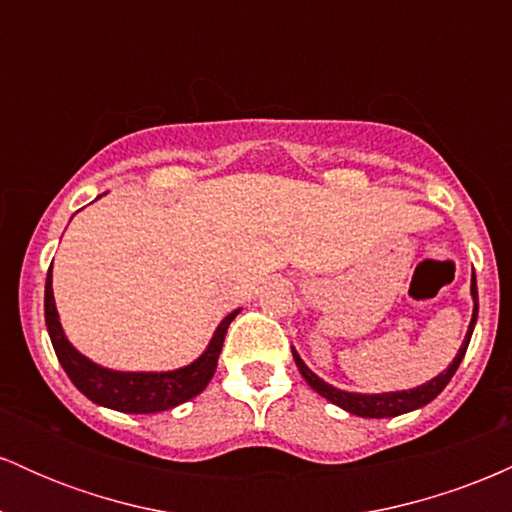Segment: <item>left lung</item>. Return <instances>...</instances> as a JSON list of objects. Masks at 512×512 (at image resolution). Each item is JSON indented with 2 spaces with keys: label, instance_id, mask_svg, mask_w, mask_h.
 I'll return each mask as SVG.
<instances>
[{
  "label": "left lung",
  "instance_id": "obj_1",
  "mask_svg": "<svg viewBox=\"0 0 512 512\" xmlns=\"http://www.w3.org/2000/svg\"><path fill=\"white\" fill-rule=\"evenodd\" d=\"M469 293H472V320H469L467 334H464L460 351H457V356L452 358V363L443 370V373H438L436 378H431L424 385H416V387H411V390L370 392V395L368 392H349V390H339V387L325 383L320 375H315L313 370L305 366L301 354H298V351L291 346L293 361H296L298 370H301L305 383L313 387L317 395L325 397L327 402L337 404V407H342L344 411H349V414L363 416V419H392V416L409 414V411L426 407L428 402H433V399H436L440 392L445 390V385L450 383L452 375H455V370L460 368L464 354H467L469 339H472L474 325H477V317H479V291H477V276L474 274H472V286H469Z\"/></svg>",
  "mask_w": 512,
  "mask_h": 512
}]
</instances>
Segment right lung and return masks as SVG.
Returning <instances> with one entry per match:
<instances>
[{"label":"right lung","mask_w":512,"mask_h":512,"mask_svg":"<svg viewBox=\"0 0 512 512\" xmlns=\"http://www.w3.org/2000/svg\"><path fill=\"white\" fill-rule=\"evenodd\" d=\"M238 313L240 308L223 317L211 334L207 349L187 366L173 370H115L91 361L69 342L62 330L60 313H57L55 293H52V267L48 269V279H45V325H48L57 361L81 395L96 402L98 407L122 411V414L168 411L204 392V387L214 378L216 366H219V354L228 325Z\"/></svg>","instance_id":"obj_1"}]
</instances>
